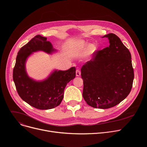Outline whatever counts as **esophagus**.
<instances>
[{
  "label": "esophagus",
  "instance_id": "obj_1",
  "mask_svg": "<svg viewBox=\"0 0 147 147\" xmlns=\"http://www.w3.org/2000/svg\"><path fill=\"white\" fill-rule=\"evenodd\" d=\"M76 76H80L81 74V71L79 69H77L76 71Z\"/></svg>",
  "mask_w": 147,
  "mask_h": 147
}]
</instances>
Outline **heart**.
Returning a JSON list of instances; mask_svg holds the SVG:
<instances>
[{"label": "heart", "mask_w": 147, "mask_h": 147, "mask_svg": "<svg viewBox=\"0 0 147 147\" xmlns=\"http://www.w3.org/2000/svg\"><path fill=\"white\" fill-rule=\"evenodd\" d=\"M78 45L79 47L82 49H86V47L88 46V44L86 43H85L83 41H80L78 43ZM95 51V47L94 45H90L89 46V52L90 53H92L94 52Z\"/></svg>", "instance_id": "obj_1"}]
</instances>
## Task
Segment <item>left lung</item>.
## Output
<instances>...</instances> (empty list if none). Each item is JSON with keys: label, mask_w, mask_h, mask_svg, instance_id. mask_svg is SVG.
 I'll list each match as a JSON object with an SVG mask.
<instances>
[{"label": "left lung", "mask_w": 147, "mask_h": 147, "mask_svg": "<svg viewBox=\"0 0 147 147\" xmlns=\"http://www.w3.org/2000/svg\"><path fill=\"white\" fill-rule=\"evenodd\" d=\"M110 45L94 53L93 58L81 68L83 97L96 109H107L121 102L129 94L134 79L131 54L120 38L113 33Z\"/></svg>", "instance_id": "left-lung-1"}]
</instances>
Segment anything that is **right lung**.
Listing matches in <instances>:
<instances>
[{
	"mask_svg": "<svg viewBox=\"0 0 147 147\" xmlns=\"http://www.w3.org/2000/svg\"><path fill=\"white\" fill-rule=\"evenodd\" d=\"M47 38L34 36L18 52L13 69V80L19 96L30 105L39 110H49L58 106L63 99L67 83L76 77V68L66 71H55L49 78L36 82L28 78L25 63L32 52L43 51L51 53L55 51Z\"/></svg>",
	"mask_w": 147,
	"mask_h": 147,
	"instance_id": "obj_1",
	"label": "right lung"
}]
</instances>
